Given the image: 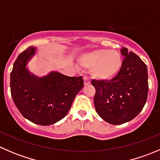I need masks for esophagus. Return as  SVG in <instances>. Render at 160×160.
I'll return each mask as SVG.
<instances>
[{
  "mask_svg": "<svg viewBox=\"0 0 160 160\" xmlns=\"http://www.w3.org/2000/svg\"><path fill=\"white\" fill-rule=\"evenodd\" d=\"M83 80H84V85H85V86H87V85H89L90 83V79L88 78V77H84V78H83Z\"/></svg>",
  "mask_w": 160,
  "mask_h": 160,
  "instance_id": "1",
  "label": "esophagus"
}]
</instances>
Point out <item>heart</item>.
Returning a JSON list of instances; mask_svg holds the SVG:
<instances>
[{"instance_id":"1","label":"heart","mask_w":160,"mask_h":160,"mask_svg":"<svg viewBox=\"0 0 160 160\" xmlns=\"http://www.w3.org/2000/svg\"><path fill=\"white\" fill-rule=\"evenodd\" d=\"M80 62L84 67L92 68L91 73L95 78L109 80L120 71L122 59L118 52L98 49L83 55Z\"/></svg>"}]
</instances>
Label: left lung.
I'll return each mask as SVG.
<instances>
[{
	"instance_id": "1",
	"label": "left lung",
	"mask_w": 160,
	"mask_h": 160,
	"mask_svg": "<svg viewBox=\"0 0 160 160\" xmlns=\"http://www.w3.org/2000/svg\"><path fill=\"white\" fill-rule=\"evenodd\" d=\"M122 68L111 80H92L96 90L93 102L100 117L112 125H121L135 118L142 110L149 90L147 67L127 48Z\"/></svg>"
}]
</instances>
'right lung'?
<instances>
[{"instance_id":"obj_1","label":"right lung","mask_w":160,"mask_h":160,"mask_svg":"<svg viewBox=\"0 0 160 160\" xmlns=\"http://www.w3.org/2000/svg\"><path fill=\"white\" fill-rule=\"evenodd\" d=\"M36 48L30 46L18 56L11 72V93L21 114L33 123L49 125L63 118L83 87L82 77L58 72L38 77L27 69Z\"/></svg>"}]
</instances>
